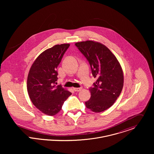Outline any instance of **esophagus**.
Segmentation results:
<instances>
[{"mask_svg":"<svg viewBox=\"0 0 154 154\" xmlns=\"http://www.w3.org/2000/svg\"><path fill=\"white\" fill-rule=\"evenodd\" d=\"M82 88H73V90L75 91V92H79L81 90Z\"/></svg>","mask_w":154,"mask_h":154,"instance_id":"1","label":"esophagus"}]
</instances>
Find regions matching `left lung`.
I'll return each instance as SVG.
<instances>
[{"mask_svg":"<svg viewBox=\"0 0 154 154\" xmlns=\"http://www.w3.org/2000/svg\"><path fill=\"white\" fill-rule=\"evenodd\" d=\"M90 65L92 76L97 79L89 88L91 98L87 108L100 112L108 109L119 97L123 87V73L115 56L104 45L93 41L75 44Z\"/></svg>","mask_w":154,"mask_h":154,"instance_id":"left-lung-1","label":"left lung"}]
</instances>
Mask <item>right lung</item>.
<instances>
[{
  "mask_svg": "<svg viewBox=\"0 0 154 154\" xmlns=\"http://www.w3.org/2000/svg\"><path fill=\"white\" fill-rule=\"evenodd\" d=\"M70 46L56 45L40 54L33 63L27 79V91L33 104L45 114L54 116L62 109L64 102L72 94L56 86L57 67Z\"/></svg>",
  "mask_w": 154,
  "mask_h": 154,
  "instance_id": "obj_1",
  "label": "right lung"
}]
</instances>
